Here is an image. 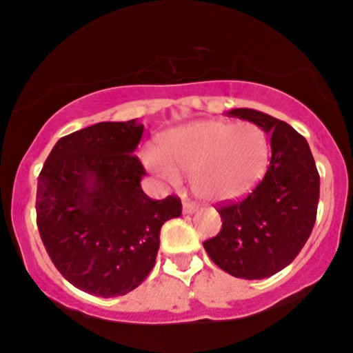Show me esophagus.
<instances>
[{"label": "esophagus", "instance_id": "obj_1", "mask_svg": "<svg viewBox=\"0 0 353 353\" xmlns=\"http://www.w3.org/2000/svg\"><path fill=\"white\" fill-rule=\"evenodd\" d=\"M196 211H198V206H196L192 201H189V199H184V201H183V213L184 214H192V213H196Z\"/></svg>", "mask_w": 353, "mask_h": 353}]
</instances>
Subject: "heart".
<instances>
[{
  "label": "heart",
  "instance_id": "b5f03b06",
  "mask_svg": "<svg viewBox=\"0 0 353 353\" xmlns=\"http://www.w3.org/2000/svg\"><path fill=\"white\" fill-rule=\"evenodd\" d=\"M143 161L169 186H179L181 172L191 174L199 198L232 201L264 177L270 143L254 123L199 120L167 132L161 150L147 148Z\"/></svg>",
  "mask_w": 353,
  "mask_h": 353
}]
</instances>
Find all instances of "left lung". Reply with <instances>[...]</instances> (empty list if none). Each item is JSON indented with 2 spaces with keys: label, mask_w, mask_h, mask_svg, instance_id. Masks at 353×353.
Returning <instances> with one entry per match:
<instances>
[{
  "label": "left lung",
  "mask_w": 353,
  "mask_h": 353,
  "mask_svg": "<svg viewBox=\"0 0 353 353\" xmlns=\"http://www.w3.org/2000/svg\"><path fill=\"white\" fill-rule=\"evenodd\" d=\"M270 137L264 179L243 199L218 210L221 232L203 243L211 261L240 279L283 270L310 239L320 199V176L310 145L291 125L252 108L230 110Z\"/></svg>",
  "instance_id": "1"
}]
</instances>
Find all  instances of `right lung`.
Listing matches in <instances>:
<instances>
[{
    "label": "right lung",
    "mask_w": 353,
    "mask_h": 353,
    "mask_svg": "<svg viewBox=\"0 0 353 353\" xmlns=\"http://www.w3.org/2000/svg\"><path fill=\"white\" fill-rule=\"evenodd\" d=\"M139 120L101 121L62 137L37 188V225L59 272L81 291L114 298L154 269L162 225L181 216L176 196L154 201L133 155Z\"/></svg>",
    "instance_id": "1"
}]
</instances>
